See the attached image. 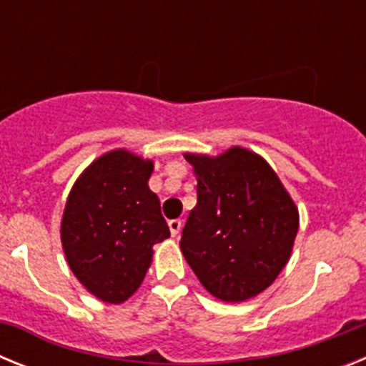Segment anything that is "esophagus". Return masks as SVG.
<instances>
[{"label":"esophagus","mask_w":366,"mask_h":366,"mask_svg":"<svg viewBox=\"0 0 366 366\" xmlns=\"http://www.w3.org/2000/svg\"><path fill=\"white\" fill-rule=\"evenodd\" d=\"M168 227H170V232H172V236H177L181 232V227H183V222L181 219H170L168 222Z\"/></svg>","instance_id":"1"}]
</instances>
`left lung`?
<instances>
[{
  "mask_svg": "<svg viewBox=\"0 0 366 366\" xmlns=\"http://www.w3.org/2000/svg\"><path fill=\"white\" fill-rule=\"evenodd\" d=\"M198 205L181 232V251L207 292L242 302L282 271L299 231V212L260 155L231 148L218 157L187 154Z\"/></svg>",
  "mask_w": 366,
  "mask_h": 366,
  "instance_id": "left-lung-1",
  "label": "left lung"
}]
</instances>
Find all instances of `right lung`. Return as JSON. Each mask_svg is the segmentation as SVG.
<instances>
[{"mask_svg":"<svg viewBox=\"0 0 366 366\" xmlns=\"http://www.w3.org/2000/svg\"><path fill=\"white\" fill-rule=\"evenodd\" d=\"M154 164L126 150L102 155L76 179L62 218L71 271L109 304L135 293L150 267L152 247L170 236L159 198L148 189Z\"/></svg>","mask_w":366,"mask_h":366,"instance_id":"add662e5","label":"right lung"}]
</instances>
